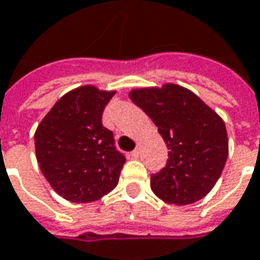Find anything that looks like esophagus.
Returning <instances> with one entry per match:
<instances>
[{
  "instance_id": "34e87169",
  "label": "esophagus",
  "mask_w": 260,
  "mask_h": 260,
  "mask_svg": "<svg viewBox=\"0 0 260 260\" xmlns=\"http://www.w3.org/2000/svg\"><path fill=\"white\" fill-rule=\"evenodd\" d=\"M139 153H141V149L137 148L135 151H132V152H131V156H132V158H138V156H139Z\"/></svg>"
}]
</instances>
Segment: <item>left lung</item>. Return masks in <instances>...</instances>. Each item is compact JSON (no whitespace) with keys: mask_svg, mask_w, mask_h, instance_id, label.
Masks as SVG:
<instances>
[{"mask_svg":"<svg viewBox=\"0 0 260 260\" xmlns=\"http://www.w3.org/2000/svg\"><path fill=\"white\" fill-rule=\"evenodd\" d=\"M129 98L158 126L169 149L167 167L151 176L153 193L178 206L206 197L229 153L223 119L197 93L176 84L137 88Z\"/></svg>","mask_w":260,"mask_h":260,"instance_id":"1","label":"left lung"}]
</instances>
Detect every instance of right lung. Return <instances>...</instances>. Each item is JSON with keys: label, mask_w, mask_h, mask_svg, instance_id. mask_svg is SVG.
I'll return each instance as SVG.
<instances>
[{"label": "right lung", "mask_w": 260, "mask_h": 260, "mask_svg": "<svg viewBox=\"0 0 260 260\" xmlns=\"http://www.w3.org/2000/svg\"><path fill=\"white\" fill-rule=\"evenodd\" d=\"M114 95L93 85L78 86L56 101L35 131L42 174L70 202L98 201L118 185L125 156L102 125V112Z\"/></svg>", "instance_id": "obj_1"}]
</instances>
